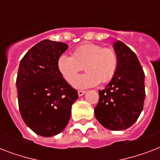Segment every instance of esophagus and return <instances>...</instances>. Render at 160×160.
<instances>
[{"mask_svg":"<svg viewBox=\"0 0 160 160\" xmlns=\"http://www.w3.org/2000/svg\"><path fill=\"white\" fill-rule=\"evenodd\" d=\"M85 94V90H79V91H78V95H79V96H82V95H84Z\"/></svg>","mask_w":160,"mask_h":160,"instance_id":"1","label":"esophagus"}]
</instances>
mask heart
<instances>
[{
  "label": "heart",
  "instance_id": "b5f03b06",
  "mask_svg": "<svg viewBox=\"0 0 160 160\" xmlns=\"http://www.w3.org/2000/svg\"><path fill=\"white\" fill-rule=\"evenodd\" d=\"M119 64L118 54L114 49L104 48L93 43L83 44L74 49L72 56L62 54L57 59L58 71L70 83L82 66L87 72L72 82L76 89H85L111 80Z\"/></svg>",
  "mask_w": 160,
  "mask_h": 160
}]
</instances>
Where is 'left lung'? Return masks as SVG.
Segmentation results:
<instances>
[{"instance_id":"1","label":"left lung","mask_w":160,"mask_h":160,"mask_svg":"<svg viewBox=\"0 0 160 160\" xmlns=\"http://www.w3.org/2000/svg\"><path fill=\"white\" fill-rule=\"evenodd\" d=\"M119 64L110 82L99 90L95 115L109 130H124L136 122L143 110L144 73L134 52L122 41L113 44Z\"/></svg>"}]
</instances>
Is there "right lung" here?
Wrapping results in <instances>:
<instances>
[{"label": "right lung", "instance_id": "obj_1", "mask_svg": "<svg viewBox=\"0 0 160 160\" xmlns=\"http://www.w3.org/2000/svg\"><path fill=\"white\" fill-rule=\"evenodd\" d=\"M68 49L66 44L50 40L40 41L24 55L16 78L20 113L36 134L51 137L64 130L78 99L58 71V57Z\"/></svg>", "mask_w": 160, "mask_h": 160}]
</instances>
